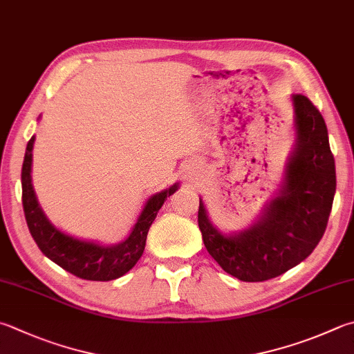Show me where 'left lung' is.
Returning a JSON list of instances; mask_svg holds the SVG:
<instances>
[{
	"label": "left lung",
	"instance_id": "1",
	"mask_svg": "<svg viewBox=\"0 0 354 354\" xmlns=\"http://www.w3.org/2000/svg\"><path fill=\"white\" fill-rule=\"evenodd\" d=\"M295 148L283 182L256 222L237 232L220 231L200 198L198 228L212 259L243 282L283 274L308 257L325 232L336 192L335 157L321 112L302 94L291 95Z\"/></svg>",
	"mask_w": 354,
	"mask_h": 354
}]
</instances>
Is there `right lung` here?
Segmentation results:
<instances>
[{"instance_id":"add662e5","label":"right lung","mask_w":354,"mask_h":354,"mask_svg":"<svg viewBox=\"0 0 354 354\" xmlns=\"http://www.w3.org/2000/svg\"><path fill=\"white\" fill-rule=\"evenodd\" d=\"M33 143H35V136H32L28 148H26L21 186L26 222H28L29 231L38 248L46 257H49L63 270L80 279H86V281L108 282L126 274L142 257L149 226L154 222L165 200L178 189V183H174L171 188L160 191L148 198L134 228L131 230L129 236L123 242L103 245L94 242V240L78 239L58 230L38 203L30 176Z\"/></svg>"}]
</instances>
